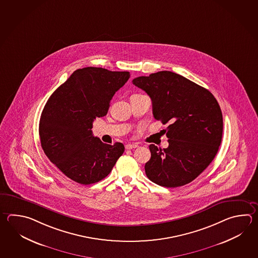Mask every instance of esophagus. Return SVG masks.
<instances>
[{
    "mask_svg": "<svg viewBox=\"0 0 258 258\" xmlns=\"http://www.w3.org/2000/svg\"><path fill=\"white\" fill-rule=\"evenodd\" d=\"M139 147V145L138 144H132V143H128V144H126V150H132V149H136V148Z\"/></svg>",
    "mask_w": 258,
    "mask_h": 258,
    "instance_id": "esophagus-1",
    "label": "esophagus"
}]
</instances>
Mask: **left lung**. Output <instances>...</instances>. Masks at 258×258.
I'll return each instance as SVG.
<instances>
[{"label":"left lung","instance_id":"left-lung-1","mask_svg":"<svg viewBox=\"0 0 258 258\" xmlns=\"http://www.w3.org/2000/svg\"><path fill=\"white\" fill-rule=\"evenodd\" d=\"M132 83L151 97L154 118L168 124V147L149 146L148 178L165 187L192 182L210 165L221 145L223 120L219 103L209 90L169 71L140 76Z\"/></svg>","mask_w":258,"mask_h":258}]
</instances>
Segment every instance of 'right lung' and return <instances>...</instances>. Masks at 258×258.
I'll use <instances>...</instances> for the list:
<instances>
[{
    "mask_svg": "<svg viewBox=\"0 0 258 258\" xmlns=\"http://www.w3.org/2000/svg\"><path fill=\"white\" fill-rule=\"evenodd\" d=\"M128 72L78 69L48 98L39 121L41 147L67 177L82 184L106 177L124 153L121 142L94 137L96 117L107 114L112 97L130 79Z\"/></svg>",
    "mask_w": 258,
    "mask_h": 258,
    "instance_id": "1",
    "label": "right lung"
}]
</instances>
